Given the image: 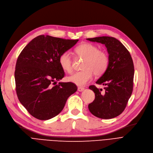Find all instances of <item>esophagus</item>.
Wrapping results in <instances>:
<instances>
[{"label": "esophagus", "instance_id": "obj_1", "mask_svg": "<svg viewBox=\"0 0 153 153\" xmlns=\"http://www.w3.org/2000/svg\"><path fill=\"white\" fill-rule=\"evenodd\" d=\"M84 89L85 88L83 87H78V91H82L84 90Z\"/></svg>", "mask_w": 153, "mask_h": 153}]
</instances>
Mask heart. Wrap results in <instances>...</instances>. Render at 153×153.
Here are the masks:
<instances>
[{
    "label": "heart",
    "mask_w": 153,
    "mask_h": 153,
    "mask_svg": "<svg viewBox=\"0 0 153 153\" xmlns=\"http://www.w3.org/2000/svg\"><path fill=\"white\" fill-rule=\"evenodd\" d=\"M75 53L79 57L84 58L82 71L76 72L68 78V81L78 86H84L91 81L94 74L100 76L104 74L109 65V58L104 51L99 50L96 45L91 43H83L76 47ZM61 68L66 73L72 72L73 60L68 51L63 52L59 57Z\"/></svg>",
    "instance_id": "1"
}]
</instances>
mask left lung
<instances>
[{
    "mask_svg": "<svg viewBox=\"0 0 153 153\" xmlns=\"http://www.w3.org/2000/svg\"><path fill=\"white\" fill-rule=\"evenodd\" d=\"M92 42L105 45L108 53L109 65L96 82L105 85V91L90 85L95 93V100L88 105L90 112L103 119L114 118L123 113L133 90L134 67L131 54L117 39L109 36L87 38Z\"/></svg>",
    "mask_w": 153,
    "mask_h": 153,
    "instance_id": "1",
    "label": "left lung"
}]
</instances>
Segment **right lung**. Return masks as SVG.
I'll return each mask as SVG.
<instances>
[{
	"mask_svg": "<svg viewBox=\"0 0 153 153\" xmlns=\"http://www.w3.org/2000/svg\"><path fill=\"white\" fill-rule=\"evenodd\" d=\"M78 41L40 35L30 41L18 56L14 73L16 94L34 117L44 120L55 117L77 90L71 82L56 83L65 76L59 56Z\"/></svg>",
	"mask_w": 153,
	"mask_h": 153,
	"instance_id": "1",
	"label": "right lung"
}]
</instances>
